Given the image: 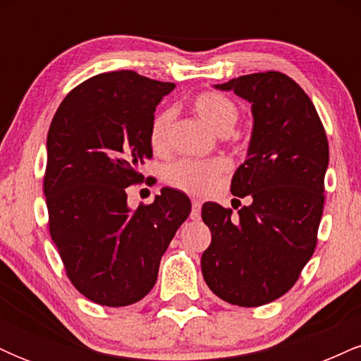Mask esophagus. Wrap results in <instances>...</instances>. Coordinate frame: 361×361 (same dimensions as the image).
I'll return each mask as SVG.
<instances>
[{"instance_id":"1","label":"esophagus","mask_w":361,"mask_h":361,"mask_svg":"<svg viewBox=\"0 0 361 361\" xmlns=\"http://www.w3.org/2000/svg\"><path fill=\"white\" fill-rule=\"evenodd\" d=\"M200 210H202V202L193 200L192 202V214H190V217H192L193 221H198V219H200Z\"/></svg>"}]
</instances>
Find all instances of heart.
I'll return each mask as SVG.
<instances>
[{"label": "heart", "mask_w": 361, "mask_h": 361, "mask_svg": "<svg viewBox=\"0 0 361 361\" xmlns=\"http://www.w3.org/2000/svg\"><path fill=\"white\" fill-rule=\"evenodd\" d=\"M193 109L197 115L217 134H231L239 118L238 105L226 94L207 91L198 94L193 100ZM175 110L163 109L154 115L149 130V140L154 151L161 152L168 147L169 134H171ZM226 168L222 161L212 163H197V161L181 159L173 163L166 169V181L175 188L185 190L193 195H205L214 188L217 176Z\"/></svg>", "instance_id": "obj_1"}]
</instances>
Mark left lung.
I'll use <instances>...</instances> for the list:
<instances>
[{"instance_id":"1","label":"left lung","mask_w":361,"mask_h":361,"mask_svg":"<svg viewBox=\"0 0 361 361\" xmlns=\"http://www.w3.org/2000/svg\"><path fill=\"white\" fill-rule=\"evenodd\" d=\"M214 88L251 105L246 161L231 181L233 195H250L251 205L233 217V210L205 202L202 219L212 243L202 273L222 300L258 307L287 293L312 256L329 147L316 106L285 74H246Z\"/></svg>"}]
</instances>
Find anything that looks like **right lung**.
Listing matches in <instances>:
<instances>
[{"mask_svg": "<svg viewBox=\"0 0 361 361\" xmlns=\"http://www.w3.org/2000/svg\"><path fill=\"white\" fill-rule=\"evenodd\" d=\"M173 90L134 71L98 74L62 100L49 128V229L69 280L100 305L123 307L151 292L161 256L192 210L168 186L151 205L127 204L126 188L152 157L156 106Z\"/></svg>", "mask_w": 361, "mask_h": 361, "instance_id": "1", "label": "right lung"}]
</instances>
